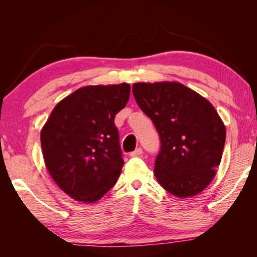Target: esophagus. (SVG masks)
Returning a JSON list of instances; mask_svg holds the SVG:
<instances>
[{"instance_id": "obj_1", "label": "esophagus", "mask_w": 257, "mask_h": 257, "mask_svg": "<svg viewBox=\"0 0 257 257\" xmlns=\"http://www.w3.org/2000/svg\"><path fill=\"white\" fill-rule=\"evenodd\" d=\"M142 154H143V150L141 149V147H138V149H136L134 152L130 153V156H133V158H137V156H141Z\"/></svg>"}]
</instances>
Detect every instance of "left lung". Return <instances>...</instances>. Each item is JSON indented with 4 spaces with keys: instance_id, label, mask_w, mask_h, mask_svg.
Returning a JSON list of instances; mask_svg holds the SVG:
<instances>
[{
    "instance_id": "left-lung-1",
    "label": "left lung",
    "mask_w": 257,
    "mask_h": 257,
    "mask_svg": "<svg viewBox=\"0 0 257 257\" xmlns=\"http://www.w3.org/2000/svg\"><path fill=\"white\" fill-rule=\"evenodd\" d=\"M133 93L159 133L154 175L160 185L180 198L201 193L215 176L225 142V127L214 106L173 81L137 82Z\"/></svg>"
}]
</instances>
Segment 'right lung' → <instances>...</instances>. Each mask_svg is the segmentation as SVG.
<instances>
[{
  "instance_id": "right-lung-1",
  "label": "right lung",
  "mask_w": 257,
  "mask_h": 257,
  "mask_svg": "<svg viewBox=\"0 0 257 257\" xmlns=\"http://www.w3.org/2000/svg\"><path fill=\"white\" fill-rule=\"evenodd\" d=\"M129 84L86 86L63 98L41 133L51 177L73 199L93 203L118 180L123 167L116 113L125 106Z\"/></svg>"
}]
</instances>
